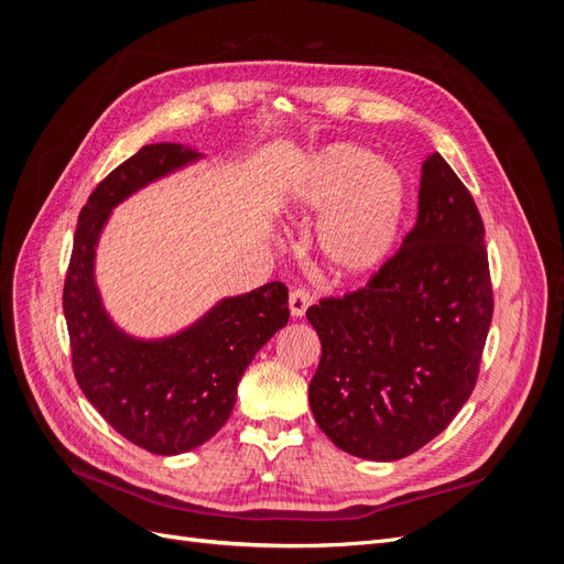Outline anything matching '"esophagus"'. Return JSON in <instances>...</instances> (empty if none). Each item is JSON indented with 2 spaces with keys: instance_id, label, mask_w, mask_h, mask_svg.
Masks as SVG:
<instances>
[{
  "instance_id": "obj_1",
  "label": "esophagus",
  "mask_w": 564,
  "mask_h": 564,
  "mask_svg": "<svg viewBox=\"0 0 564 564\" xmlns=\"http://www.w3.org/2000/svg\"><path fill=\"white\" fill-rule=\"evenodd\" d=\"M311 303H313L311 289L296 286V289H292V294H289V308H292V315H294V317H303L305 311H308Z\"/></svg>"
}]
</instances>
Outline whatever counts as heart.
Segmentation results:
<instances>
[{
    "instance_id": "1",
    "label": "heart",
    "mask_w": 564,
    "mask_h": 564,
    "mask_svg": "<svg viewBox=\"0 0 564 564\" xmlns=\"http://www.w3.org/2000/svg\"><path fill=\"white\" fill-rule=\"evenodd\" d=\"M289 195L294 214H324L317 247L338 275L377 270L395 247L404 224L402 174L355 143H332L305 158Z\"/></svg>"
}]
</instances>
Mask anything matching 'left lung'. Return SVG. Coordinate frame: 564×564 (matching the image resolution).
<instances>
[{
	"mask_svg": "<svg viewBox=\"0 0 564 564\" xmlns=\"http://www.w3.org/2000/svg\"><path fill=\"white\" fill-rule=\"evenodd\" d=\"M494 313L485 224L440 152L421 166L419 216L369 282L311 305L322 357L311 409L338 449L398 460L466 404Z\"/></svg>",
	"mask_w": 564,
	"mask_h": 564,
	"instance_id": "obj_1",
	"label": "left lung"
}]
</instances>
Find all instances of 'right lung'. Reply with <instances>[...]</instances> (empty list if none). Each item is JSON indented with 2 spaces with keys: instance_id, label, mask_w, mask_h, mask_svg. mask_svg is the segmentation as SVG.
Here are the masks:
<instances>
[{
  "instance_id": "right-lung-1",
  "label": "right lung",
  "mask_w": 564,
  "mask_h": 564,
  "mask_svg": "<svg viewBox=\"0 0 564 564\" xmlns=\"http://www.w3.org/2000/svg\"><path fill=\"white\" fill-rule=\"evenodd\" d=\"M197 158L178 143H152L112 169L79 212L63 286L82 392L119 435L160 456L191 452L220 431L245 369L289 319L282 282L220 301L191 329L162 340H135L106 315L94 284V253L112 207Z\"/></svg>"
}]
</instances>
